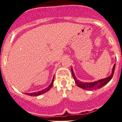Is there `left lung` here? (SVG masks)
I'll use <instances>...</instances> for the list:
<instances>
[{"mask_svg":"<svg viewBox=\"0 0 122 122\" xmlns=\"http://www.w3.org/2000/svg\"><path fill=\"white\" fill-rule=\"evenodd\" d=\"M115 67H116V64H114V66L113 67L112 73H111L110 76L107 77H106L105 78L101 79V80L96 81L92 82H83L80 81V80H78V79L76 78V76H75L74 72L73 71L72 67H71L72 75L73 79L75 80V83L76 84L78 87L83 89V90H86L92 91L93 90H97V89H99L102 88V87H103L104 85H106V84H107L111 80V79H112L113 77V74H114Z\"/></svg>","mask_w":122,"mask_h":122,"instance_id":"8db88e82","label":"left lung"}]
</instances>
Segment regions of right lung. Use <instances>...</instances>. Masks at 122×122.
<instances>
[{"label": "right lung", "instance_id": "obj_1", "mask_svg": "<svg viewBox=\"0 0 122 122\" xmlns=\"http://www.w3.org/2000/svg\"><path fill=\"white\" fill-rule=\"evenodd\" d=\"M54 77H55V76H54V77H53V79H52V82H51V84L47 87V88H45V89H44V90L40 91H38V92H33V93H24L25 94V95H29L30 96H40L41 95H42V94L46 93V92H47L48 91H49L50 90L51 87H52L53 83H54Z\"/></svg>", "mask_w": 122, "mask_h": 122}]
</instances>
